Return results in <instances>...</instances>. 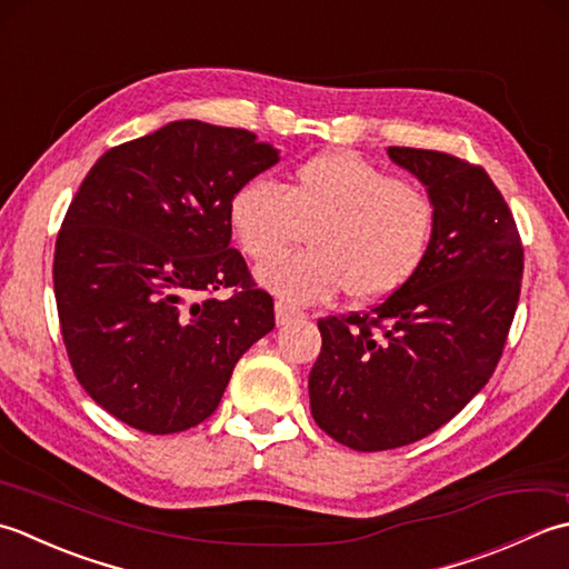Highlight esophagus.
<instances>
[{"instance_id":"obj_1","label":"esophagus","mask_w":569,"mask_h":569,"mask_svg":"<svg viewBox=\"0 0 569 569\" xmlns=\"http://www.w3.org/2000/svg\"><path fill=\"white\" fill-rule=\"evenodd\" d=\"M301 317H305V311L292 307V305H287V301H277L274 305V319L280 327H284V323L295 321V319H301Z\"/></svg>"}]
</instances>
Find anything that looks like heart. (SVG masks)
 Segmentation results:
<instances>
[{
	"instance_id": "obj_1",
	"label": "heart",
	"mask_w": 569,
	"mask_h": 569,
	"mask_svg": "<svg viewBox=\"0 0 569 569\" xmlns=\"http://www.w3.org/2000/svg\"><path fill=\"white\" fill-rule=\"evenodd\" d=\"M228 223L252 262H267L308 233L310 250L262 264L258 280L284 301L315 305L346 289L353 301L388 297L420 268L437 206L425 189L349 152H327L289 171L282 189L254 179L230 196Z\"/></svg>"
}]
</instances>
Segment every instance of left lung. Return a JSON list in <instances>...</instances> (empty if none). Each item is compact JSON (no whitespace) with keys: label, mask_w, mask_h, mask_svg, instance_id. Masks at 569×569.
<instances>
[{"label":"left lung","mask_w":569,"mask_h":569,"mask_svg":"<svg viewBox=\"0 0 569 569\" xmlns=\"http://www.w3.org/2000/svg\"><path fill=\"white\" fill-rule=\"evenodd\" d=\"M437 206L415 274L363 315L319 319L309 402L323 432L358 451L412 445L489 382L511 329L523 242L483 167L435 149L390 147Z\"/></svg>","instance_id":"left-lung-1"}]
</instances>
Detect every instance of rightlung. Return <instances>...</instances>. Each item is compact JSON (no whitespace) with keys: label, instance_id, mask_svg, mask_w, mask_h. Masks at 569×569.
Here are the masks:
<instances>
[{"label":"right lung","instance_id":"obj_1","mask_svg":"<svg viewBox=\"0 0 569 569\" xmlns=\"http://www.w3.org/2000/svg\"><path fill=\"white\" fill-rule=\"evenodd\" d=\"M277 159L248 130L169 122L108 149L68 206L53 252L68 361L134 430L201 425L238 358L274 329L272 297L230 248L228 203ZM218 288L231 297L216 300Z\"/></svg>","mask_w":569,"mask_h":569}]
</instances>
